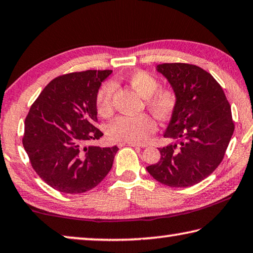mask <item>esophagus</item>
<instances>
[{
  "label": "esophagus",
  "mask_w": 253,
  "mask_h": 253,
  "mask_svg": "<svg viewBox=\"0 0 253 253\" xmlns=\"http://www.w3.org/2000/svg\"><path fill=\"white\" fill-rule=\"evenodd\" d=\"M125 145H128V146H133V147H144L143 145H139V144H136V143H127V142H119L118 143V146L119 147H123Z\"/></svg>",
  "instance_id": "34e87169"
}]
</instances>
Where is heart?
Masks as SVG:
<instances>
[{
	"mask_svg": "<svg viewBox=\"0 0 253 253\" xmlns=\"http://www.w3.org/2000/svg\"><path fill=\"white\" fill-rule=\"evenodd\" d=\"M125 81L137 91L144 98V105L154 117L159 120H166L174 111L178 102L177 92L170 85L159 86L156 76L147 71L131 72L125 78ZM115 84L112 82L103 83L97 92L95 106L101 116H109L114 111ZM154 118L148 114L136 116H119L108 126V135L115 141L127 143H145L151 135L156 131Z\"/></svg>",
	"mask_w": 253,
	"mask_h": 253,
	"instance_id": "1",
	"label": "heart"
}]
</instances>
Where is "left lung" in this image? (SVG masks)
I'll use <instances>...</instances> for the list:
<instances>
[{
	"mask_svg": "<svg viewBox=\"0 0 253 253\" xmlns=\"http://www.w3.org/2000/svg\"><path fill=\"white\" fill-rule=\"evenodd\" d=\"M156 70L177 92L178 102L164 137L178 143L159 148L161 159L146 170L166 186H194L223 161L234 131L231 106L219 83L202 67L163 63Z\"/></svg>",
	"mask_w": 253,
	"mask_h": 253,
	"instance_id": "1",
	"label": "left lung"
}]
</instances>
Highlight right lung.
I'll list each match as a JSON object with an SVG mask.
<instances>
[{
    "instance_id": "obj_1",
    "label": "right lung",
    "mask_w": 253,
    "mask_h": 253,
    "mask_svg": "<svg viewBox=\"0 0 253 253\" xmlns=\"http://www.w3.org/2000/svg\"><path fill=\"white\" fill-rule=\"evenodd\" d=\"M111 72L87 70L57 76L28 112L23 147L36 173L57 191H89L111 169L118 147L87 145L103 135L95 127V97Z\"/></svg>"
}]
</instances>
